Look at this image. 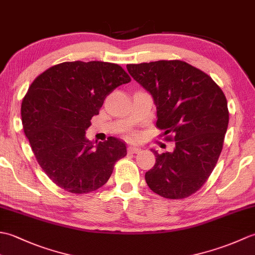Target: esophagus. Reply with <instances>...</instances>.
Here are the masks:
<instances>
[{"label":"esophagus","instance_id":"1","mask_svg":"<svg viewBox=\"0 0 255 255\" xmlns=\"http://www.w3.org/2000/svg\"><path fill=\"white\" fill-rule=\"evenodd\" d=\"M128 151L130 153H137L140 151V148L136 147V145H130V147H128Z\"/></svg>","mask_w":255,"mask_h":255}]
</instances>
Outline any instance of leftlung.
<instances>
[{
    "label": "left lung",
    "mask_w": 255,
    "mask_h": 255,
    "mask_svg": "<svg viewBox=\"0 0 255 255\" xmlns=\"http://www.w3.org/2000/svg\"><path fill=\"white\" fill-rule=\"evenodd\" d=\"M134 81L148 91L156 106V127L173 133L172 152L155 155L145 173L151 191L182 199L202 187L223 150L229 123L227 100L208 74L181 60L127 64Z\"/></svg>",
    "instance_id": "obj_1"
}]
</instances>
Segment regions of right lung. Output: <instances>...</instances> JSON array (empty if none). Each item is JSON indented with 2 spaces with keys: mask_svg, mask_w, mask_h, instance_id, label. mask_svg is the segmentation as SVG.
I'll use <instances>...</instances> for the list:
<instances>
[{
  "mask_svg": "<svg viewBox=\"0 0 255 255\" xmlns=\"http://www.w3.org/2000/svg\"><path fill=\"white\" fill-rule=\"evenodd\" d=\"M130 82L118 64L73 61L53 66L34 80L21 102V123L38 163L59 187L85 194L102 187L127 154L122 140L94 144L85 137L106 96Z\"/></svg>",
  "mask_w": 255,
  "mask_h": 255,
  "instance_id": "1",
  "label": "right lung"
}]
</instances>
